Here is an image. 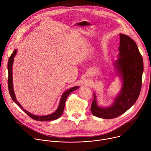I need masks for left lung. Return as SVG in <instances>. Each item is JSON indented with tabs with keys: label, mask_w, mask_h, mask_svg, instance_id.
<instances>
[{
	"label": "left lung",
	"mask_w": 151,
	"mask_h": 151,
	"mask_svg": "<svg viewBox=\"0 0 151 151\" xmlns=\"http://www.w3.org/2000/svg\"><path fill=\"white\" fill-rule=\"evenodd\" d=\"M119 58L115 66L122 79V88L114 103L108 107H99L94 94L91 106L93 115L104 119L116 118L136 103L142 87L143 62L136 42L127 35L119 34Z\"/></svg>",
	"instance_id": "1"
}]
</instances>
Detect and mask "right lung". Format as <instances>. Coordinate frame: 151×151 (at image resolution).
Instances as JSON below:
<instances>
[{"label": "right lung", "instance_id": "right-lung-1", "mask_svg": "<svg viewBox=\"0 0 151 151\" xmlns=\"http://www.w3.org/2000/svg\"><path fill=\"white\" fill-rule=\"evenodd\" d=\"M17 53V50H15L12 53L11 55L9 57V60H8V90L10 94V96L13 100V101L20 107L21 109H22L23 111H24L27 115H28L30 118L32 119L36 120V121H52V120H55L60 118L61 115V114L63 112L64 108V106H65V101L66 100L67 97L69 95V94L72 92L73 91L78 89L79 87H74L66 92H64L60 99V101L59 103V106L58 109L56 110L55 112H54L53 114L48 115H45V116H36L34 115L27 111L24 110L23 107L20 105V104L18 102L15 98V96L14 94V91L13 90V85H12V64L14 61V58Z\"/></svg>", "mask_w": 151, "mask_h": 151}]
</instances>
